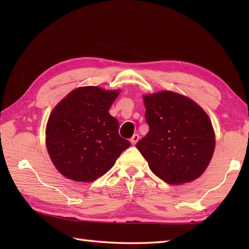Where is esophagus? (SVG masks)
<instances>
[{"instance_id":"34e87169","label":"esophagus","mask_w":249,"mask_h":249,"mask_svg":"<svg viewBox=\"0 0 249 249\" xmlns=\"http://www.w3.org/2000/svg\"><path fill=\"white\" fill-rule=\"evenodd\" d=\"M138 140H139V135L138 134H135L133 137H131L130 138V142H131V144H136L137 142H138Z\"/></svg>"}]
</instances>
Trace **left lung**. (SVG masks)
<instances>
[{
    "mask_svg": "<svg viewBox=\"0 0 249 249\" xmlns=\"http://www.w3.org/2000/svg\"><path fill=\"white\" fill-rule=\"evenodd\" d=\"M143 102L149 133L136 146L151 170L169 184L199 178L215 149L208 114L192 99L170 91L145 95Z\"/></svg>",
    "mask_w": 249,
    "mask_h": 249,
    "instance_id": "1",
    "label": "left lung"
}]
</instances>
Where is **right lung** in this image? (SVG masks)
I'll return each mask as SVG.
<instances>
[{
	"mask_svg": "<svg viewBox=\"0 0 249 249\" xmlns=\"http://www.w3.org/2000/svg\"><path fill=\"white\" fill-rule=\"evenodd\" d=\"M119 93L98 87L78 88L52 111L46 128L47 150L65 178L95 181L130 145L119 135V122L109 113Z\"/></svg>",
	"mask_w": 249,
	"mask_h": 249,
	"instance_id": "obj_1",
	"label": "right lung"
}]
</instances>
